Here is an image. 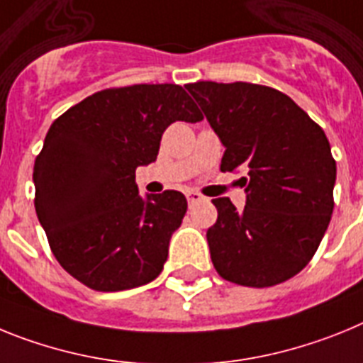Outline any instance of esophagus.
Instances as JSON below:
<instances>
[{"mask_svg":"<svg viewBox=\"0 0 363 363\" xmlns=\"http://www.w3.org/2000/svg\"><path fill=\"white\" fill-rule=\"evenodd\" d=\"M186 199H188L190 206H194V204H197V203H201V201H204V197L199 194V191L190 190V191H186Z\"/></svg>","mask_w":363,"mask_h":363,"instance_id":"obj_1","label":"esophagus"}]
</instances>
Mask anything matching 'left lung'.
<instances>
[{"instance_id": "left-lung-1", "label": "left lung", "mask_w": 363, "mask_h": 363, "mask_svg": "<svg viewBox=\"0 0 363 363\" xmlns=\"http://www.w3.org/2000/svg\"><path fill=\"white\" fill-rule=\"evenodd\" d=\"M186 89L225 146L220 172H248L242 210L228 197L212 201L213 267L242 286L291 279L313 259L333 216L336 162L323 129L272 87L195 82Z\"/></svg>"}]
</instances>
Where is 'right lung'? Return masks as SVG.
<instances>
[{"mask_svg": "<svg viewBox=\"0 0 363 363\" xmlns=\"http://www.w3.org/2000/svg\"><path fill=\"white\" fill-rule=\"evenodd\" d=\"M203 121L175 84H138L91 94L58 116L34 162V206L58 263L93 291L153 281L168 259L186 197L138 195L135 169L155 162L173 122Z\"/></svg>", "mask_w": 363, "mask_h": 363, "instance_id": "right-lung-1", "label": "right lung"}]
</instances>
